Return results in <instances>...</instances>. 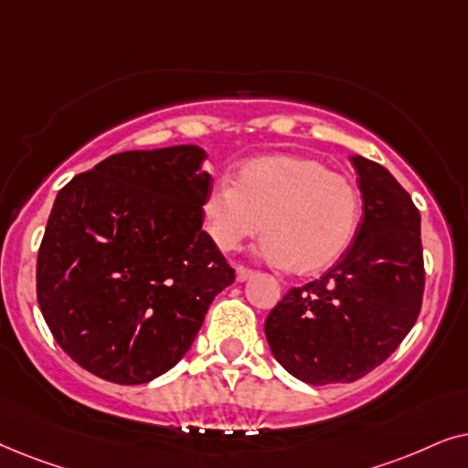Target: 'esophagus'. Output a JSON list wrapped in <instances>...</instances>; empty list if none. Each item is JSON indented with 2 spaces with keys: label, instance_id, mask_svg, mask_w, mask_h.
Here are the masks:
<instances>
[{
  "label": "esophagus",
  "instance_id": "obj_1",
  "mask_svg": "<svg viewBox=\"0 0 468 468\" xmlns=\"http://www.w3.org/2000/svg\"><path fill=\"white\" fill-rule=\"evenodd\" d=\"M254 276V271L252 270H248V267H238V270H235V278H238V282H246V280H250Z\"/></svg>",
  "mask_w": 468,
  "mask_h": 468
}]
</instances>
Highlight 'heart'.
Returning a JSON list of instances; mask_svg holds the SVG:
<instances>
[{
	"label": "heart",
	"mask_w": 468,
	"mask_h": 468,
	"mask_svg": "<svg viewBox=\"0 0 468 468\" xmlns=\"http://www.w3.org/2000/svg\"><path fill=\"white\" fill-rule=\"evenodd\" d=\"M203 220L220 250H238L263 229L261 252L295 276L329 270L357 233L361 197L351 177L299 154L244 162L238 179H218L203 198Z\"/></svg>",
	"instance_id": "b5f03b06"
}]
</instances>
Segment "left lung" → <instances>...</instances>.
<instances>
[{"mask_svg": "<svg viewBox=\"0 0 468 468\" xmlns=\"http://www.w3.org/2000/svg\"><path fill=\"white\" fill-rule=\"evenodd\" d=\"M364 201L353 244L314 282L291 289L267 314L278 364L310 385L357 381L415 325L423 295L421 218L396 177L351 155Z\"/></svg>", "mask_w": 468, "mask_h": 468, "instance_id": "8db88e82", "label": "left lung"}]
</instances>
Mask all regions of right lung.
Wrapping results in <instances>:
<instances>
[{
	"instance_id": "right-lung-1",
	"label": "right lung",
	"mask_w": 468,
	"mask_h": 468,
	"mask_svg": "<svg viewBox=\"0 0 468 468\" xmlns=\"http://www.w3.org/2000/svg\"><path fill=\"white\" fill-rule=\"evenodd\" d=\"M198 145L109 155L58 192L36 291L48 329L80 368L141 385L188 353L235 271L203 230L211 188Z\"/></svg>"
}]
</instances>
